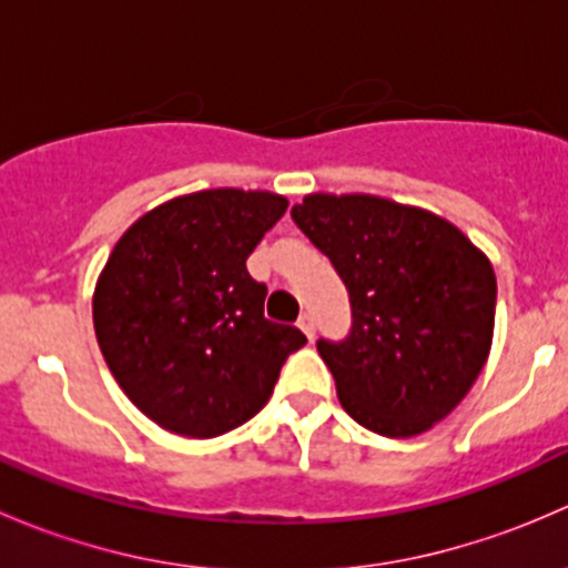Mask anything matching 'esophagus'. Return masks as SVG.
I'll return each instance as SVG.
<instances>
[{"mask_svg": "<svg viewBox=\"0 0 568 568\" xmlns=\"http://www.w3.org/2000/svg\"><path fill=\"white\" fill-rule=\"evenodd\" d=\"M296 324H300V329L305 332L307 341H313V337H316V321H313V316H307V313H305V316L296 321Z\"/></svg>", "mask_w": 568, "mask_h": 568, "instance_id": "obj_1", "label": "esophagus"}]
</instances>
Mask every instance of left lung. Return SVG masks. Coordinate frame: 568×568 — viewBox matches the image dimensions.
<instances>
[{
	"mask_svg": "<svg viewBox=\"0 0 568 568\" xmlns=\"http://www.w3.org/2000/svg\"><path fill=\"white\" fill-rule=\"evenodd\" d=\"M291 220L348 291V335L316 343L343 409L385 437L428 432L489 357L491 263L443 216L371 194H307Z\"/></svg>",
	"mask_w": 568,
	"mask_h": 568,
	"instance_id": "left-lung-1",
	"label": "left lung"
}]
</instances>
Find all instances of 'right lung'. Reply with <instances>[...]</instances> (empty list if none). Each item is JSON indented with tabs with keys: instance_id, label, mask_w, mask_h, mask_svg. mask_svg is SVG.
Segmentation results:
<instances>
[{
	"instance_id": "obj_1",
	"label": "right lung",
	"mask_w": 568,
	"mask_h": 568,
	"mask_svg": "<svg viewBox=\"0 0 568 568\" xmlns=\"http://www.w3.org/2000/svg\"><path fill=\"white\" fill-rule=\"evenodd\" d=\"M288 200L209 189L148 211L109 255L93 324L131 404L181 437L209 439L263 409L280 368L307 343L263 316L247 257Z\"/></svg>"
}]
</instances>
